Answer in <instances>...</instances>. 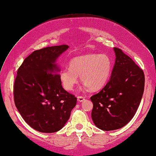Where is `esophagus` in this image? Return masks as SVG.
Here are the masks:
<instances>
[{
  "mask_svg": "<svg viewBox=\"0 0 156 156\" xmlns=\"http://www.w3.org/2000/svg\"><path fill=\"white\" fill-rule=\"evenodd\" d=\"M77 99L79 102H81V101H83L85 100V98L84 97H82V96H78Z\"/></svg>",
  "mask_w": 156,
  "mask_h": 156,
  "instance_id": "obj_1",
  "label": "esophagus"
}]
</instances>
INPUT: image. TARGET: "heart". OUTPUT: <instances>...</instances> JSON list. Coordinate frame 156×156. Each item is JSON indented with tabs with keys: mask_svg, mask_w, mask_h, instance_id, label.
Returning <instances> with one entry per match:
<instances>
[{
	"mask_svg": "<svg viewBox=\"0 0 156 156\" xmlns=\"http://www.w3.org/2000/svg\"><path fill=\"white\" fill-rule=\"evenodd\" d=\"M112 62L105 54L89 53L73 58L69 68L62 69L59 78L63 88L71 91L78 81V75L85 86L98 90L105 86L110 77Z\"/></svg>",
	"mask_w": 156,
	"mask_h": 156,
	"instance_id": "1",
	"label": "heart"
}]
</instances>
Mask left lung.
Returning <instances> with one entry per match:
<instances>
[{"label":"left lung","mask_w":156,"mask_h":156,"mask_svg":"<svg viewBox=\"0 0 156 156\" xmlns=\"http://www.w3.org/2000/svg\"><path fill=\"white\" fill-rule=\"evenodd\" d=\"M116 59L111 78L98 93L90 97L91 119L105 131L125 126L133 117L143 95V70L122 49L114 48Z\"/></svg>","instance_id":"obj_1"}]
</instances>
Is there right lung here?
<instances>
[{"instance_id": "1", "label": "right lung", "mask_w": 156, "mask_h": 156, "mask_svg": "<svg viewBox=\"0 0 156 156\" xmlns=\"http://www.w3.org/2000/svg\"><path fill=\"white\" fill-rule=\"evenodd\" d=\"M68 46L34 51L19 68L14 84L15 105L25 122L44 133L56 132L65 125L77 99L61 85L56 59Z\"/></svg>"}]
</instances>
